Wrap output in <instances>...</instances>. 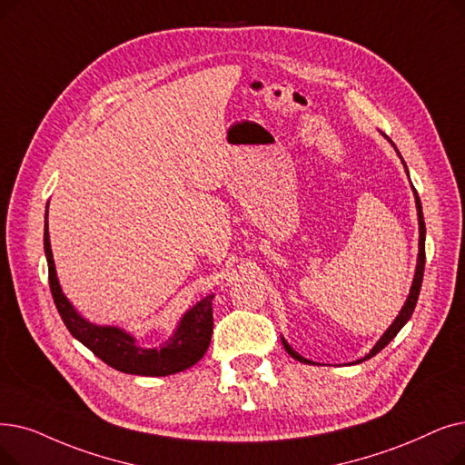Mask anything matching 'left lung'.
Wrapping results in <instances>:
<instances>
[{
    "label": "left lung",
    "instance_id": "1",
    "mask_svg": "<svg viewBox=\"0 0 465 465\" xmlns=\"http://www.w3.org/2000/svg\"><path fill=\"white\" fill-rule=\"evenodd\" d=\"M388 140H390V138H388ZM390 143H391V140H390ZM391 146L395 148L393 143H391ZM395 152H397V155L401 157V153H399L397 148H395ZM401 161H402V157H401ZM402 167H405V173H407V176H409V169H407L405 161H402ZM409 178H411V176H409ZM412 192H414L416 211H418V232H420V237H418V260H416V270H414V279H412V285H411L409 296H407V300H405V306L401 308L399 315L395 317V321L388 327V331L380 336V340L376 341L374 348H372L365 357H362V359H357L355 362L367 361V359L374 357L378 351H381L383 348H386V346L390 344V341L397 336V332L407 325V321L411 319V315H412V312H414V308H416V302H418L420 289H421V279H423V266H426V222H423L421 203H420V197H418L414 186H412ZM281 341H282V348H285V351H287L292 359H296V361H300V362H306V365H313V361H310V359H306V357H302L298 351H294V350L289 346V341H287L285 338H282V336H281Z\"/></svg>",
    "mask_w": 465,
    "mask_h": 465
}]
</instances>
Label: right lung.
Masks as SVG:
<instances>
[{
  "label": "right lung",
  "instance_id": "right-lung-1",
  "mask_svg": "<svg viewBox=\"0 0 465 465\" xmlns=\"http://www.w3.org/2000/svg\"><path fill=\"white\" fill-rule=\"evenodd\" d=\"M49 203L45 211V232L44 249L49 266V287L56 304V310L63 317L70 334L82 341L98 359H103L112 369L136 374V376H169L183 372L207 353L213 336V298L209 294L180 317L176 329L159 348L138 346L136 338L121 327L114 325H94L89 319L79 313L72 302L66 298L60 287L49 239Z\"/></svg>",
  "mask_w": 465,
  "mask_h": 465
}]
</instances>
